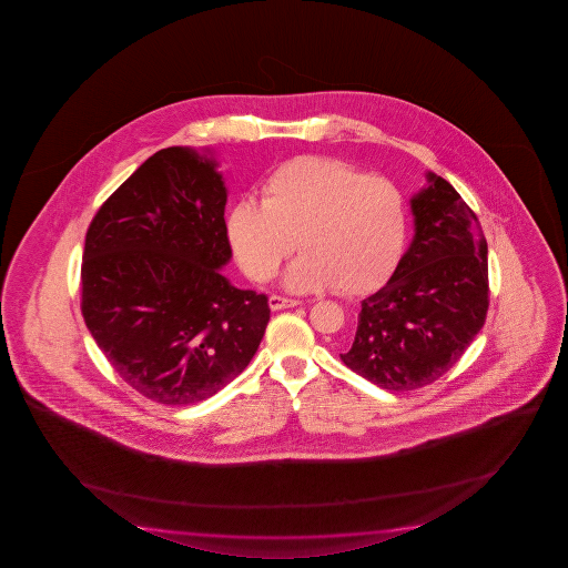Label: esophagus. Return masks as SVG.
Returning <instances> with one entry per match:
<instances>
[{"instance_id":"obj_1","label":"esophagus","mask_w":568,"mask_h":568,"mask_svg":"<svg viewBox=\"0 0 568 568\" xmlns=\"http://www.w3.org/2000/svg\"><path fill=\"white\" fill-rule=\"evenodd\" d=\"M298 304V300L284 298V296H278V294L270 296V308L272 310L294 308Z\"/></svg>"}]
</instances>
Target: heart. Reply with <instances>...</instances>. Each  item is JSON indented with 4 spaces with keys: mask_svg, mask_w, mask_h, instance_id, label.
Wrapping results in <instances>:
<instances>
[{
    "mask_svg": "<svg viewBox=\"0 0 568 568\" xmlns=\"http://www.w3.org/2000/svg\"><path fill=\"white\" fill-rule=\"evenodd\" d=\"M226 231L239 264L256 282L274 278L298 241L302 254L286 272L290 290L359 296L394 272L407 206L387 176L308 154L270 174L262 204H236Z\"/></svg>",
    "mask_w": 568,
    "mask_h": 568,
    "instance_id": "b5f03b06",
    "label": "heart"
}]
</instances>
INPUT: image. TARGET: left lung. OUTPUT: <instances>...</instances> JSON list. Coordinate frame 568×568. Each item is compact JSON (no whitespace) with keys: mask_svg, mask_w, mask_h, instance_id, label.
<instances>
[{"mask_svg":"<svg viewBox=\"0 0 568 568\" xmlns=\"http://www.w3.org/2000/svg\"><path fill=\"white\" fill-rule=\"evenodd\" d=\"M412 199L415 236L384 288L362 302L354 339L339 354L389 392L447 374L489 310L487 241L477 214L442 176Z\"/></svg>","mask_w":568,"mask_h":568,"instance_id":"1","label":"left lung"}]
</instances>
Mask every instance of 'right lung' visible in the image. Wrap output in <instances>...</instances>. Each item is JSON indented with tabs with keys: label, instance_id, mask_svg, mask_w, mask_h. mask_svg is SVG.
I'll use <instances>...</instances> for the list:
<instances>
[{
	"label": "right lung",
	"instance_id": "1",
	"mask_svg": "<svg viewBox=\"0 0 568 568\" xmlns=\"http://www.w3.org/2000/svg\"><path fill=\"white\" fill-rule=\"evenodd\" d=\"M226 189L191 149L149 156L87 229L81 314L125 384L191 405L244 372L268 326V296L221 274L232 248Z\"/></svg>",
	"mask_w": 568,
	"mask_h": 568
}]
</instances>
